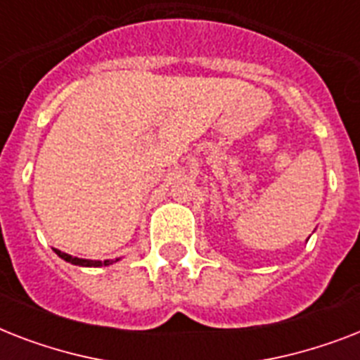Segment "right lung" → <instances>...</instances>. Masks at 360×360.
Returning <instances> with one entry per match:
<instances>
[{
    "label": "right lung",
    "mask_w": 360,
    "mask_h": 360,
    "mask_svg": "<svg viewBox=\"0 0 360 360\" xmlns=\"http://www.w3.org/2000/svg\"><path fill=\"white\" fill-rule=\"evenodd\" d=\"M53 250H56V254H58L61 259L72 263V265H80V267H106L110 263H114V259H104V262H98V259H82V257H75L70 256V254H65V252L58 250V248H53ZM115 262H117V259H115Z\"/></svg>",
    "instance_id": "right-lung-1"
}]
</instances>
